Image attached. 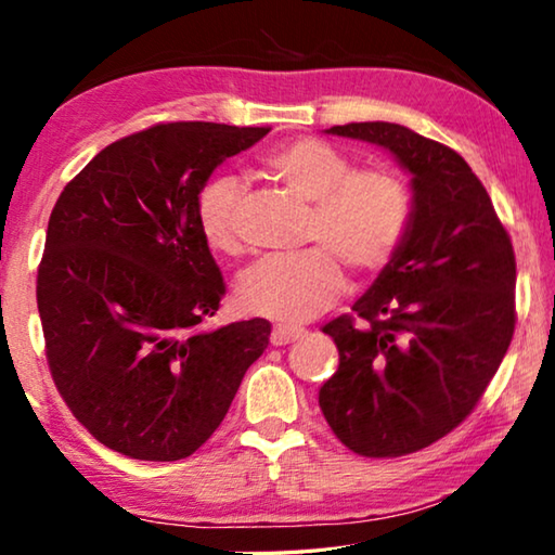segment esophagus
<instances>
[{
	"label": "esophagus",
	"mask_w": 555,
	"mask_h": 555,
	"mask_svg": "<svg viewBox=\"0 0 555 555\" xmlns=\"http://www.w3.org/2000/svg\"><path fill=\"white\" fill-rule=\"evenodd\" d=\"M302 334V328H297V326H283V324H278V326H272V334H270V344L272 346H285V344H293L295 338Z\"/></svg>",
	"instance_id": "1"
}]
</instances>
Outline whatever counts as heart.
I'll list each match as a JSON object with an SVG mask.
<instances>
[{"instance_id":"1","label":"heart","mask_w":555,"mask_h":555,"mask_svg":"<svg viewBox=\"0 0 555 555\" xmlns=\"http://www.w3.org/2000/svg\"><path fill=\"white\" fill-rule=\"evenodd\" d=\"M260 168L280 188L312 204L305 243L295 256H268L243 272L236 297L243 312L299 324L344 289V266L375 275L400 250L410 231L414 197L404 175L390 165L356 168L353 155L319 139H293L260 153ZM241 182L219 175L197 194V223L214 253L236 256Z\"/></svg>"}]
</instances>
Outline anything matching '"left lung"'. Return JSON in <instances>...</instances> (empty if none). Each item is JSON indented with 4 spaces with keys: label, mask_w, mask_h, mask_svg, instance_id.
I'll return each mask as SVG.
<instances>
[{
    "label": "left lung",
    "mask_w": 555,
    "mask_h": 555,
    "mask_svg": "<svg viewBox=\"0 0 555 555\" xmlns=\"http://www.w3.org/2000/svg\"><path fill=\"white\" fill-rule=\"evenodd\" d=\"M392 151L414 175L410 231L373 287L322 326L338 367L319 387L336 439L365 459H400L468 420L517 324L512 238L459 153L400 124L332 126Z\"/></svg>",
    "instance_id": "1"
}]
</instances>
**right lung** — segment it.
Wrapping results in <instances>:
<instances>
[{
    "instance_id": "right-lung-1",
    "label": "right lung",
    "mask_w": 555,
    "mask_h": 555,
    "mask_svg": "<svg viewBox=\"0 0 555 555\" xmlns=\"http://www.w3.org/2000/svg\"><path fill=\"white\" fill-rule=\"evenodd\" d=\"M268 131L153 124L106 145L57 197L36 278L46 361L106 449L188 459L268 348L266 319L202 328L227 283L197 223L211 170Z\"/></svg>"
}]
</instances>
